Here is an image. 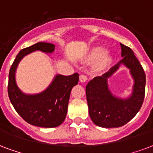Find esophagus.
Wrapping results in <instances>:
<instances>
[{
	"label": "esophagus",
	"mask_w": 153,
	"mask_h": 153,
	"mask_svg": "<svg viewBox=\"0 0 153 153\" xmlns=\"http://www.w3.org/2000/svg\"><path fill=\"white\" fill-rule=\"evenodd\" d=\"M87 80H88V78H87V76H85V75H80V82L85 83V82H86Z\"/></svg>",
	"instance_id": "34e87169"
}]
</instances>
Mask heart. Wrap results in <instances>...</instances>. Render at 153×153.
I'll return each instance as SVG.
<instances>
[{
	"label": "heart",
	"mask_w": 153,
	"mask_h": 153,
	"mask_svg": "<svg viewBox=\"0 0 153 153\" xmlns=\"http://www.w3.org/2000/svg\"><path fill=\"white\" fill-rule=\"evenodd\" d=\"M85 60L88 63H93V70L103 72L106 70L112 62V55L103 46H95L90 48L85 54Z\"/></svg>",
	"instance_id": "obj_1"
}]
</instances>
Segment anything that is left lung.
<instances>
[{
    "label": "left lung",
    "instance_id": "8db88e82",
    "mask_svg": "<svg viewBox=\"0 0 153 153\" xmlns=\"http://www.w3.org/2000/svg\"><path fill=\"white\" fill-rule=\"evenodd\" d=\"M122 59L101 76L94 77L86 85L88 112L93 122L101 128H118L130 121L139 112L145 93L146 77L133 51L120 43ZM123 65L130 70L134 80L132 91L126 98L114 95L108 79Z\"/></svg>",
    "mask_w": 153,
    "mask_h": 153
}]
</instances>
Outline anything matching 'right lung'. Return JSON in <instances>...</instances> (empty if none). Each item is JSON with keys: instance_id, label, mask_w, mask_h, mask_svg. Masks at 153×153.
Wrapping results in <instances>:
<instances>
[{"instance_id": "right-lung-1", "label": "right lung", "mask_w": 153, "mask_h": 153, "mask_svg": "<svg viewBox=\"0 0 153 153\" xmlns=\"http://www.w3.org/2000/svg\"><path fill=\"white\" fill-rule=\"evenodd\" d=\"M55 50L53 44L38 42L20 51L12 65L9 75V100L18 114L30 125L42 128H55L65 119L70 93L79 81V74L71 76L56 74L48 87L34 94L24 93L16 80L19 63L25 56L40 51L51 54Z\"/></svg>"}]
</instances>
